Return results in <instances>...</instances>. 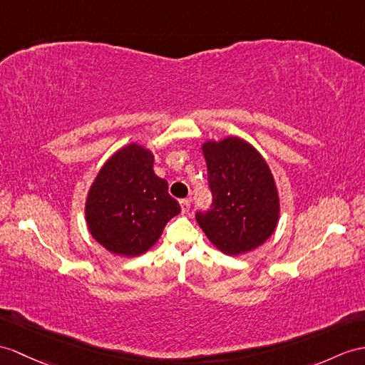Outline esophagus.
<instances>
[{"label":"esophagus","mask_w":365,"mask_h":365,"mask_svg":"<svg viewBox=\"0 0 365 365\" xmlns=\"http://www.w3.org/2000/svg\"><path fill=\"white\" fill-rule=\"evenodd\" d=\"M180 204H181V210H182V213H187V212L190 210V198L181 200V201H180Z\"/></svg>","instance_id":"obj_1"}]
</instances>
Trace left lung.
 <instances>
[{
    "label": "left lung",
    "mask_w": 365,
    "mask_h": 365,
    "mask_svg": "<svg viewBox=\"0 0 365 365\" xmlns=\"http://www.w3.org/2000/svg\"><path fill=\"white\" fill-rule=\"evenodd\" d=\"M202 153L212 204L195 213L200 227L225 254L255 250L274 232L280 210L268 164L240 138L206 142Z\"/></svg>",
    "instance_id": "obj_1"
}]
</instances>
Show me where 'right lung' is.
Listing matches in <instances>:
<instances>
[{"mask_svg":"<svg viewBox=\"0 0 365 365\" xmlns=\"http://www.w3.org/2000/svg\"><path fill=\"white\" fill-rule=\"evenodd\" d=\"M180 212L167 181L153 172V155L136 144L105 163L86 200L91 235L105 250L127 257L148 251Z\"/></svg>","mask_w":365,"mask_h":365,"instance_id":"1","label":"right lung"}]
</instances>
